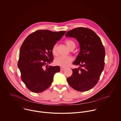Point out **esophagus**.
Instances as JSON below:
<instances>
[{"instance_id": "esophagus-1", "label": "esophagus", "mask_w": 121, "mask_h": 121, "mask_svg": "<svg viewBox=\"0 0 121 121\" xmlns=\"http://www.w3.org/2000/svg\"><path fill=\"white\" fill-rule=\"evenodd\" d=\"M60 70L63 71V70H64L65 69L64 68H63V67H60Z\"/></svg>"}]
</instances>
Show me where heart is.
<instances>
[{
    "mask_svg": "<svg viewBox=\"0 0 121 121\" xmlns=\"http://www.w3.org/2000/svg\"><path fill=\"white\" fill-rule=\"evenodd\" d=\"M65 43L68 48L70 49H74L76 47V43L72 40L68 39L65 41ZM57 44H55L52 49V52L54 55L57 54ZM73 59L69 56H59L54 60V63L56 65H59L61 67H65L69 66L72 62Z\"/></svg>",
    "mask_w": 121,
    "mask_h": 121,
    "instance_id": "b5f03b06",
    "label": "heart"
}]
</instances>
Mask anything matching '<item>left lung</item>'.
I'll return each mask as SVG.
<instances>
[{"label":"left lung","mask_w":121,"mask_h":121,"mask_svg":"<svg viewBox=\"0 0 121 121\" xmlns=\"http://www.w3.org/2000/svg\"><path fill=\"white\" fill-rule=\"evenodd\" d=\"M65 36L76 38L80 45V52L73 64L80 67L72 69V74L67 81L76 90L88 91L97 83L104 69V48L100 37L87 28H75Z\"/></svg>","instance_id":"obj_1"}]
</instances>
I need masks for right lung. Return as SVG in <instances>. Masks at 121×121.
I'll return each instance as SVG.
<instances>
[{"mask_svg": "<svg viewBox=\"0 0 121 121\" xmlns=\"http://www.w3.org/2000/svg\"><path fill=\"white\" fill-rule=\"evenodd\" d=\"M66 32L39 30L29 35L24 41L17 66L22 81L31 91L40 93L46 90L51 85L54 75L60 72L59 66L48 67L47 64L53 61V46Z\"/></svg>", "mask_w": 121, "mask_h": 121, "instance_id": "1", "label": "right lung"}]
</instances>
